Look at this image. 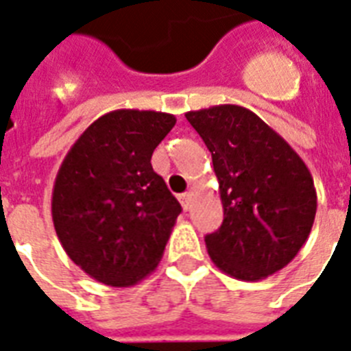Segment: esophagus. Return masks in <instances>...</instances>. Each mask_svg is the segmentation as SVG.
<instances>
[{"mask_svg":"<svg viewBox=\"0 0 351 351\" xmlns=\"http://www.w3.org/2000/svg\"><path fill=\"white\" fill-rule=\"evenodd\" d=\"M191 197H193V193H191V191H186V193H182V195L179 197L182 208L186 209V211L191 208Z\"/></svg>","mask_w":351,"mask_h":351,"instance_id":"esophagus-1","label":"esophagus"}]
</instances>
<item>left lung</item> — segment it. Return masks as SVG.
Instances as JSON below:
<instances>
[{
    "instance_id": "obj_1",
    "label": "left lung",
    "mask_w": 351,
    "mask_h": 351,
    "mask_svg": "<svg viewBox=\"0 0 351 351\" xmlns=\"http://www.w3.org/2000/svg\"><path fill=\"white\" fill-rule=\"evenodd\" d=\"M211 152L223 221L206 236L211 261L256 282L295 259L313 229L318 197L300 156L254 112L218 104L184 113Z\"/></svg>"
}]
</instances>
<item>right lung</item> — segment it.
Masks as SVG:
<instances>
[{
    "label": "right lung",
    "instance_id": "obj_1",
    "mask_svg": "<svg viewBox=\"0 0 351 351\" xmlns=\"http://www.w3.org/2000/svg\"><path fill=\"white\" fill-rule=\"evenodd\" d=\"M176 117L115 110L74 142L56 173L51 215L67 256L106 286L130 287L163 257L181 204L152 170Z\"/></svg>",
    "mask_w": 351,
    "mask_h": 351
}]
</instances>
